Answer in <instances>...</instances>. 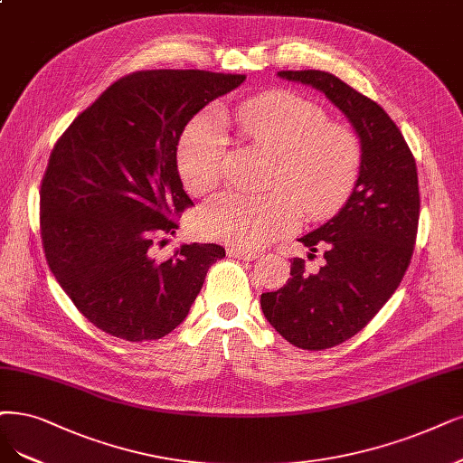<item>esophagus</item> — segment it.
<instances>
[{
    "instance_id": "esophagus-1",
    "label": "esophagus",
    "mask_w": 463,
    "mask_h": 463,
    "mask_svg": "<svg viewBox=\"0 0 463 463\" xmlns=\"http://www.w3.org/2000/svg\"><path fill=\"white\" fill-rule=\"evenodd\" d=\"M227 253L231 258H238V260H246V261H255L260 258L258 251H251V250H244V248H229Z\"/></svg>"
}]
</instances>
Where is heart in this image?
<instances>
[{"label":"heart","mask_w":463,"mask_h":463,"mask_svg":"<svg viewBox=\"0 0 463 463\" xmlns=\"http://www.w3.org/2000/svg\"><path fill=\"white\" fill-rule=\"evenodd\" d=\"M246 137L275 154L269 193L227 191L198 213L202 236L241 248H261L292 232L305 215L324 217L345 202L361 169V146L344 126L330 124L315 102L272 91L238 110ZM227 122L219 109H205L186 126L177 167L186 191L205 194L219 184L227 160Z\"/></svg>","instance_id":"b5f03b06"}]
</instances>
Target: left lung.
Listing matches in <instances>:
<instances>
[{
  "label": "left lung",
  "instance_id": "left-lung-1",
  "mask_svg": "<svg viewBox=\"0 0 463 463\" xmlns=\"http://www.w3.org/2000/svg\"><path fill=\"white\" fill-rule=\"evenodd\" d=\"M279 76L326 95L361 143V169L344 208L299 238L311 251L326 248V263L307 275L303 261L294 260L284 288L261 294L272 328L299 349L320 351L361 332L399 288L418 232V171L402 133L378 102L330 72Z\"/></svg>",
  "mask_w": 463,
  "mask_h": 463
}]
</instances>
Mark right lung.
Wrapping results in <instances>:
<instances>
[{"label":"right lung","instance_id":"1","mask_svg":"<svg viewBox=\"0 0 463 463\" xmlns=\"http://www.w3.org/2000/svg\"><path fill=\"white\" fill-rule=\"evenodd\" d=\"M242 74L146 71L114 81L71 124L40 191L45 258L97 328L126 341L160 339L186 318L217 244H183L158 261L156 236L174 234L193 200L177 169L184 126L236 90Z\"/></svg>","mask_w":463,"mask_h":463}]
</instances>
